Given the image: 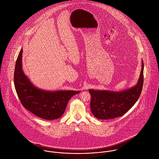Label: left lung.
Returning a JSON list of instances; mask_svg holds the SVG:
<instances>
[{
    "label": "left lung",
    "mask_w": 159,
    "mask_h": 159,
    "mask_svg": "<svg viewBox=\"0 0 159 159\" xmlns=\"http://www.w3.org/2000/svg\"><path fill=\"white\" fill-rule=\"evenodd\" d=\"M144 62L138 83L134 87L120 92L89 89L90 109L99 120H110L123 116L139 99L144 83Z\"/></svg>",
    "instance_id": "obj_1"
}]
</instances>
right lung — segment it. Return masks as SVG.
Masks as SVG:
<instances>
[{
	"label": "right lung",
	"mask_w": 159,
	"mask_h": 159,
	"mask_svg": "<svg viewBox=\"0 0 159 159\" xmlns=\"http://www.w3.org/2000/svg\"><path fill=\"white\" fill-rule=\"evenodd\" d=\"M22 52L23 49L18 56L14 72L15 88L22 105L34 115L46 120L60 118L70 98L80 91H49L36 87L22 69Z\"/></svg>",
	"instance_id": "right-lung-1"
}]
</instances>
